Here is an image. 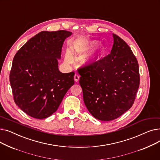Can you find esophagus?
Here are the masks:
<instances>
[{"label":"esophagus","mask_w":160,"mask_h":160,"mask_svg":"<svg viewBox=\"0 0 160 160\" xmlns=\"http://www.w3.org/2000/svg\"><path fill=\"white\" fill-rule=\"evenodd\" d=\"M74 81L75 82H78L80 79V76L77 74H76L74 76Z\"/></svg>","instance_id":"34e87169"}]
</instances>
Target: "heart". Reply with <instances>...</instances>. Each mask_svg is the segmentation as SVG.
I'll return each mask as SVG.
<instances>
[{"label":"heart","mask_w":160,"mask_h":160,"mask_svg":"<svg viewBox=\"0 0 160 160\" xmlns=\"http://www.w3.org/2000/svg\"><path fill=\"white\" fill-rule=\"evenodd\" d=\"M95 43V41H83L80 43L77 48H76V51L79 54L84 53L87 52L89 49L93 47ZM104 50V47L101 44H97L95 45V47L91 50V51L83 57L82 62L85 65H91L94 63L96 61H97L99 57L101 55ZM65 60L67 62L71 63L72 61V58L71 54L69 52H67L65 56Z\"/></svg>","instance_id":"1"}]
</instances>
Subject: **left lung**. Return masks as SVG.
Segmentation results:
<instances>
[{"mask_svg": "<svg viewBox=\"0 0 160 160\" xmlns=\"http://www.w3.org/2000/svg\"><path fill=\"white\" fill-rule=\"evenodd\" d=\"M110 54L78 69L83 102L95 118L112 121L132 106L139 86V65L126 42L113 34Z\"/></svg>", "mask_w": 160, "mask_h": 160, "instance_id": "left-lung-1", "label": "left lung"}]
</instances>
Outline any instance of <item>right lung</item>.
Instances as JSON below:
<instances>
[{"instance_id":"add662e5","label":"right lung","mask_w":160,"mask_h":160,"mask_svg":"<svg viewBox=\"0 0 160 160\" xmlns=\"http://www.w3.org/2000/svg\"><path fill=\"white\" fill-rule=\"evenodd\" d=\"M72 32L42 31L13 58L10 82L15 104L29 116L42 119L54 113L74 84V72L58 69L65 39Z\"/></svg>"}]
</instances>
